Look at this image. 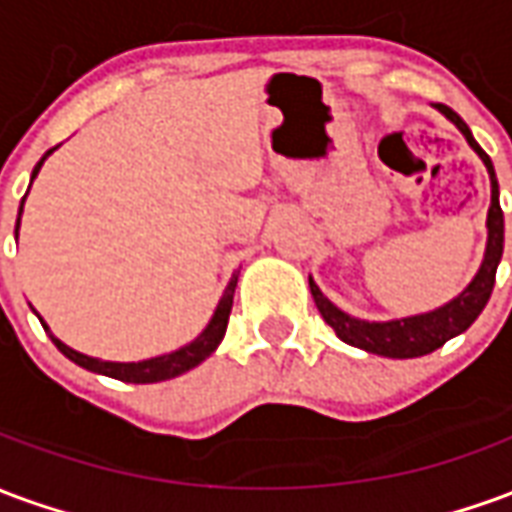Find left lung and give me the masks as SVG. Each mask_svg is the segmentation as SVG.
Masks as SVG:
<instances>
[{
	"mask_svg": "<svg viewBox=\"0 0 512 512\" xmlns=\"http://www.w3.org/2000/svg\"><path fill=\"white\" fill-rule=\"evenodd\" d=\"M441 115L452 120L455 126L461 128V134L466 136V142L474 147V153L483 158V164L488 167L491 175V208H488V246H485V260L477 277L472 279V285L463 290L458 299H452L450 304H444L439 310L428 312V315H414V318H403V321H389V323H367L359 318L345 315L343 310H337L332 301L326 299L321 288L312 282L310 277V290L312 299L321 310L323 321L329 323L334 334L343 340V343L370 351V354L389 356V359H414V356H425L430 351H436L441 345L452 340L455 334L466 332L477 315L483 312V307L491 299V290L496 282V266L502 260V249H505V216L499 208V183H496V172L491 158L485 153L483 147L474 142L472 131L463 123L461 117L452 112L450 106L436 104Z\"/></svg>",
	"mask_w": 512,
	"mask_h": 512,
	"instance_id": "8db88e82",
	"label": "left lung"
}]
</instances>
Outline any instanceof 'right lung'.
Listing matches in <instances>:
<instances>
[{"instance_id":"add662e5","label":"right lung","mask_w":512,"mask_h":512,"mask_svg":"<svg viewBox=\"0 0 512 512\" xmlns=\"http://www.w3.org/2000/svg\"><path fill=\"white\" fill-rule=\"evenodd\" d=\"M51 150H54V147H51ZM49 153H46V156H49ZM46 156L40 158L38 164H35V169H32V178L38 175V169L43 167ZM21 208H24V200H21ZM18 222H21V216L16 219V235H18ZM235 285H238V271H235L233 279H230V285H227V290H224L222 301H219V307H216V312H213L208 329H205L194 343H189L186 348H180V351H175V354L156 356V359H145V362H101V359H93V356H84L79 354V351H73V348H68L65 343H60L54 334H49V337L54 340V345L60 348L62 354L68 356L71 362H76L79 367H84V370H93V373L117 378V381H128V384H156V381H167V378L180 376V373H186V370H191V367H197L200 362H205V359L219 348V343L224 340V332H227L230 310H233ZM43 329H46V326H43ZM46 332H49V329H46Z\"/></svg>"}]
</instances>
